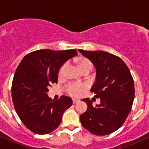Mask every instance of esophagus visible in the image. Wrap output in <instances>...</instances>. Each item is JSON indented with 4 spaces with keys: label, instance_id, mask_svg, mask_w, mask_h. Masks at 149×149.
Wrapping results in <instances>:
<instances>
[{
    "label": "esophagus",
    "instance_id": "34e87169",
    "mask_svg": "<svg viewBox=\"0 0 149 149\" xmlns=\"http://www.w3.org/2000/svg\"><path fill=\"white\" fill-rule=\"evenodd\" d=\"M79 102V100H77V99H73V104H76Z\"/></svg>",
    "mask_w": 149,
    "mask_h": 149
}]
</instances>
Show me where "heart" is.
Returning <instances> with one entry per match:
<instances>
[{"label":"heart","mask_w":149,"mask_h":149,"mask_svg":"<svg viewBox=\"0 0 149 149\" xmlns=\"http://www.w3.org/2000/svg\"><path fill=\"white\" fill-rule=\"evenodd\" d=\"M78 65L80 69L83 72L86 71H90L93 68V63L91 60L85 57H81L78 59ZM68 63L65 62L61 66L59 70V75L60 76H64L66 68H67ZM87 87L85 85L80 84V83H70L66 86V92L70 95L73 97H79L83 94V92L86 90Z\"/></svg>","instance_id":"heart-1"}]
</instances>
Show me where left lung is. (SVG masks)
<instances>
[{
	"instance_id": "obj_1",
	"label": "left lung",
	"mask_w": 149,
	"mask_h": 149,
	"mask_svg": "<svg viewBox=\"0 0 149 149\" xmlns=\"http://www.w3.org/2000/svg\"><path fill=\"white\" fill-rule=\"evenodd\" d=\"M78 51L96 67V81L91 92L101 101L94 107L89 98L82 100L88 109L80 116V123L93 134H111L123 125L132 109L135 94L133 78L119 57L100 50Z\"/></svg>"
}]
</instances>
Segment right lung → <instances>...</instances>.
Segmentation results:
<instances>
[{
  "instance_id": "1",
  "label": "right lung",
  "mask_w": 149,
  "mask_h": 149,
  "mask_svg": "<svg viewBox=\"0 0 149 149\" xmlns=\"http://www.w3.org/2000/svg\"><path fill=\"white\" fill-rule=\"evenodd\" d=\"M77 54L75 49L36 50L27 54L17 68L12 83L13 104L23 124L35 134L57 129L63 113L73 104L69 97L54 101L47 92L52 83H57L60 66Z\"/></svg>"
}]
</instances>
